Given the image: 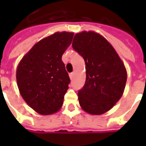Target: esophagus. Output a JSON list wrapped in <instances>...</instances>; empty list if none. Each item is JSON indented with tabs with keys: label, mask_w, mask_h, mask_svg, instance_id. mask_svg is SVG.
<instances>
[{
	"label": "esophagus",
	"mask_w": 146,
	"mask_h": 146,
	"mask_svg": "<svg viewBox=\"0 0 146 146\" xmlns=\"http://www.w3.org/2000/svg\"><path fill=\"white\" fill-rule=\"evenodd\" d=\"M73 76H74V73H70V78L71 80H72V79L73 78Z\"/></svg>",
	"instance_id": "34e87169"
}]
</instances>
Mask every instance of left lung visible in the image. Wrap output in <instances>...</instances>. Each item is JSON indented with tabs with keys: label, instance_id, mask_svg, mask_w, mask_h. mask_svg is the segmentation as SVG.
Here are the masks:
<instances>
[{
	"label": "left lung",
	"instance_id": "8db88e82",
	"mask_svg": "<svg viewBox=\"0 0 146 146\" xmlns=\"http://www.w3.org/2000/svg\"><path fill=\"white\" fill-rule=\"evenodd\" d=\"M72 46L86 64V83L78 92L80 106L92 115L106 113L124 92L127 79L124 64L110 42L93 31L76 33Z\"/></svg>",
	"mask_w": 146,
	"mask_h": 146
}]
</instances>
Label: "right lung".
<instances>
[{
    "instance_id": "obj_1",
    "label": "right lung",
    "mask_w": 146,
    "mask_h": 146,
    "mask_svg": "<svg viewBox=\"0 0 146 146\" xmlns=\"http://www.w3.org/2000/svg\"><path fill=\"white\" fill-rule=\"evenodd\" d=\"M73 33L57 32L40 40L24 55L17 69L19 93L37 113L50 115L61 108L70 82L62 55Z\"/></svg>"
}]
</instances>
